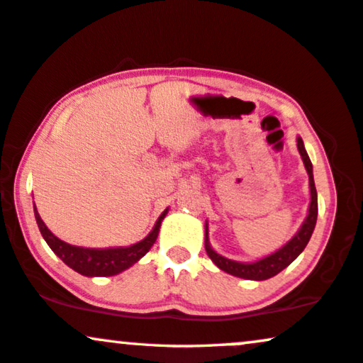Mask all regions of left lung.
Listing matches in <instances>:
<instances>
[{
  "mask_svg": "<svg viewBox=\"0 0 363 363\" xmlns=\"http://www.w3.org/2000/svg\"><path fill=\"white\" fill-rule=\"evenodd\" d=\"M296 147H298V152L301 155V159H303L305 169L306 172H308V181H310V206H308V214H306L303 224H301L300 229H298L296 235L293 236L286 245L274 251V253L264 256V258H261L258 261H253V263H241V261L224 258L223 255L216 253L213 247H211L208 221H206V228H204L206 229L204 231L206 253H208L209 258L213 259V263L218 266L219 269H223V272H226L238 278L263 281V279L273 278L274 274L283 272L288 264H291L293 261L300 256L301 251H303L306 245H308L310 238L313 235L316 216H318V197H316L315 181H313V166H311V160L308 157V154H306L301 137H296Z\"/></svg>",
  "mask_w": 363,
  "mask_h": 363,
  "instance_id": "8db88e82",
  "label": "left lung"
}]
</instances>
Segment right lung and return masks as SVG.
I'll use <instances>...</instances> for the list:
<instances>
[{"mask_svg": "<svg viewBox=\"0 0 363 363\" xmlns=\"http://www.w3.org/2000/svg\"><path fill=\"white\" fill-rule=\"evenodd\" d=\"M169 208L159 216V219L155 221L152 231L149 233L144 240L135 242L130 246H118V247H82V246H73L68 242L62 241L60 238L53 235L52 231L47 228V224L43 223V219L40 218L38 211L35 208V219L38 224L41 236L47 241V245L52 247V251L63 261L67 266H70L72 269H75L77 273L84 274V277H113L125 272L127 268H130L132 264H135L142 256L152 247V245L157 240L159 229L162 219L166 218Z\"/></svg>", "mask_w": 363, "mask_h": 363, "instance_id": "obj_1", "label": "right lung"}]
</instances>
